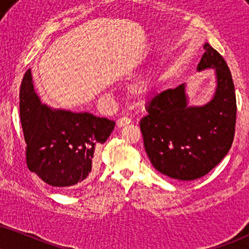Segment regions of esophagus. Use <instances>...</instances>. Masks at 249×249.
<instances>
[{
  "label": "esophagus",
  "mask_w": 249,
  "mask_h": 249,
  "mask_svg": "<svg viewBox=\"0 0 249 249\" xmlns=\"http://www.w3.org/2000/svg\"><path fill=\"white\" fill-rule=\"evenodd\" d=\"M129 124H131V120L129 118H125V116H124V118H120L118 121H116L118 127H124V125H127Z\"/></svg>",
  "instance_id": "obj_1"
}]
</instances>
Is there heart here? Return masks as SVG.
<instances>
[{
  "mask_svg": "<svg viewBox=\"0 0 249 249\" xmlns=\"http://www.w3.org/2000/svg\"><path fill=\"white\" fill-rule=\"evenodd\" d=\"M149 89H150V84H149L148 79L141 78V79H139V81L135 82L133 85H131L130 90L135 94V96L143 97L148 93Z\"/></svg>",
  "mask_w": 249,
  "mask_h": 249,
  "instance_id": "1",
  "label": "heart"
}]
</instances>
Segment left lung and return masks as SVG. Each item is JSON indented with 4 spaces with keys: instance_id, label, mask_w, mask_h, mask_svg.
<instances>
[{
    "instance_id": "8db88e82",
    "label": "left lung",
    "mask_w": 249,
    "mask_h": 249,
    "mask_svg": "<svg viewBox=\"0 0 249 249\" xmlns=\"http://www.w3.org/2000/svg\"><path fill=\"white\" fill-rule=\"evenodd\" d=\"M197 70L214 69L217 87L209 103L189 106L186 85L155 96L141 119L146 155L156 170L172 179L190 181L205 176L231 149L237 100L225 60L209 44Z\"/></svg>"
}]
</instances>
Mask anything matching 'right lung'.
<instances>
[{
  "mask_svg": "<svg viewBox=\"0 0 249 249\" xmlns=\"http://www.w3.org/2000/svg\"><path fill=\"white\" fill-rule=\"evenodd\" d=\"M19 113L31 172L62 189H73L90 180L98 165V151L114 129V121L41 104L30 69L21 81Z\"/></svg>",
  "mask_w": 249,
  "mask_h": 249,
  "instance_id": "right-lung-1",
  "label": "right lung"
}]
</instances>
